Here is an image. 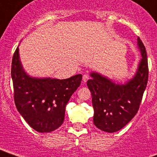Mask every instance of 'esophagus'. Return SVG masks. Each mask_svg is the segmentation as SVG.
<instances>
[{"label":"esophagus","mask_w":157,"mask_h":157,"mask_svg":"<svg viewBox=\"0 0 157 157\" xmlns=\"http://www.w3.org/2000/svg\"><path fill=\"white\" fill-rule=\"evenodd\" d=\"M88 80H89L88 75H87V74H84V75L83 76V81H84V83H86V82H87Z\"/></svg>","instance_id":"esophagus-1"}]
</instances>
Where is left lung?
I'll use <instances>...</instances> for the list:
<instances>
[{"mask_svg":"<svg viewBox=\"0 0 157 157\" xmlns=\"http://www.w3.org/2000/svg\"><path fill=\"white\" fill-rule=\"evenodd\" d=\"M142 59L135 77L126 84H116L98 73H91L87 85L91 93L94 124L98 129L113 133L122 129L136 115L149 78L146 51L138 37Z\"/></svg>","mask_w":157,"mask_h":157,"instance_id":"left-lung-1","label":"left lung"}]
</instances>
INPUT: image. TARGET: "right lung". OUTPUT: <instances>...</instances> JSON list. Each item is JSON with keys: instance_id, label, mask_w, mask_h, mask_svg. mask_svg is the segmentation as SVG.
Returning a JSON list of instances; mask_svg holds the SVG:
<instances>
[{"instance_id": "1", "label": "right lung", "mask_w": 157, "mask_h": 157, "mask_svg": "<svg viewBox=\"0 0 157 157\" xmlns=\"http://www.w3.org/2000/svg\"><path fill=\"white\" fill-rule=\"evenodd\" d=\"M11 74L15 106L29 126L41 133L61 126L66 104L80 85L81 74L64 80L29 77L21 64L19 48L12 58Z\"/></svg>"}]
</instances>
